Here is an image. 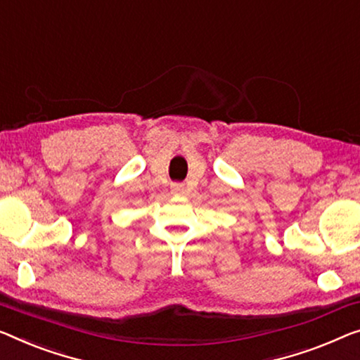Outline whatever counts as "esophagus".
Returning a JSON list of instances; mask_svg holds the SVG:
<instances>
[{
  "label": "esophagus",
  "mask_w": 360,
  "mask_h": 360,
  "mask_svg": "<svg viewBox=\"0 0 360 360\" xmlns=\"http://www.w3.org/2000/svg\"><path fill=\"white\" fill-rule=\"evenodd\" d=\"M171 191H173L174 194H181V192L184 191V184H181V182H173V184H171Z\"/></svg>",
  "instance_id": "34e87169"
}]
</instances>
